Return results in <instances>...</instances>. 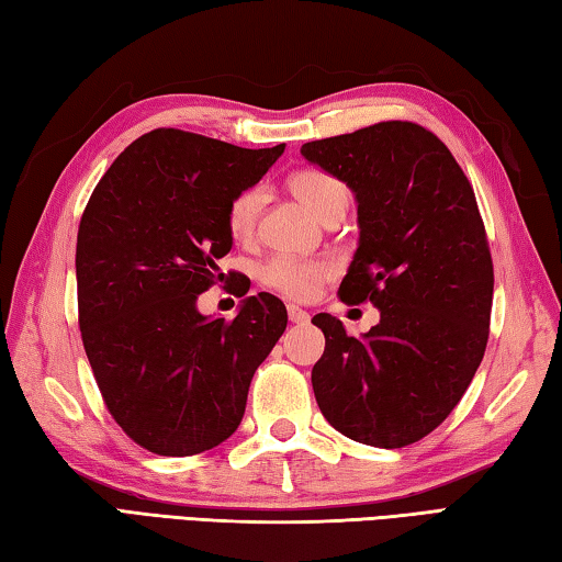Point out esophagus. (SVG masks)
I'll use <instances>...</instances> for the list:
<instances>
[{
	"mask_svg": "<svg viewBox=\"0 0 562 562\" xmlns=\"http://www.w3.org/2000/svg\"><path fill=\"white\" fill-rule=\"evenodd\" d=\"M289 319L291 323H295V325H305L307 319H311V315H307L303 307H297V305H289Z\"/></svg>",
	"mask_w": 562,
	"mask_h": 562,
	"instance_id": "esophagus-1",
	"label": "esophagus"
}]
</instances>
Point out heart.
I'll use <instances>...</instances> for the list:
<instances>
[{"instance_id":"heart-1","label":"heart","mask_w":562,"mask_h":562,"mask_svg":"<svg viewBox=\"0 0 562 562\" xmlns=\"http://www.w3.org/2000/svg\"><path fill=\"white\" fill-rule=\"evenodd\" d=\"M289 187L319 221H327L335 213H345L349 205L347 187L323 169L295 171L289 179ZM261 205H265V189L261 187L239 191L227 205V233L235 239H249L255 235ZM331 273H335V265L329 259L271 257L259 267V281L271 291L293 297V301H307L315 295L319 283L331 279Z\"/></svg>"}]
</instances>
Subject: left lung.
<instances>
[{
  "instance_id": "left-lung-1",
  "label": "left lung",
  "mask_w": 562,
  "mask_h": 562,
  "mask_svg": "<svg viewBox=\"0 0 562 562\" xmlns=\"http://www.w3.org/2000/svg\"><path fill=\"white\" fill-rule=\"evenodd\" d=\"M301 153L357 193L359 249L339 297L381 311L359 339L337 317H313L325 335L315 400L345 437L403 449L451 415L487 347L495 271L473 187L449 147L412 121Z\"/></svg>"
}]
</instances>
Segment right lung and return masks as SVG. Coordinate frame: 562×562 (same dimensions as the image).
<instances>
[{
	"label": "right lung",
	"instance_id": "obj_1",
	"mask_svg": "<svg viewBox=\"0 0 562 562\" xmlns=\"http://www.w3.org/2000/svg\"><path fill=\"white\" fill-rule=\"evenodd\" d=\"M283 147L247 150L189 131H150L116 157L79 221L87 359L116 425L157 456L203 453L231 437L251 375L289 323L271 293L245 297L235 319L196 307L233 247L227 205Z\"/></svg>",
	"mask_w": 562,
	"mask_h": 562
}]
</instances>
